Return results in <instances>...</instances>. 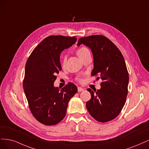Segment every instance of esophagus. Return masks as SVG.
Segmentation results:
<instances>
[{"mask_svg":"<svg viewBox=\"0 0 149 149\" xmlns=\"http://www.w3.org/2000/svg\"><path fill=\"white\" fill-rule=\"evenodd\" d=\"M84 88H81V87H78V92H82V91H84Z\"/></svg>","mask_w":149,"mask_h":149,"instance_id":"1","label":"esophagus"}]
</instances>
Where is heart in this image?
<instances>
[{
  "label": "heart",
  "mask_w": 149,
  "mask_h": 149,
  "mask_svg": "<svg viewBox=\"0 0 149 149\" xmlns=\"http://www.w3.org/2000/svg\"><path fill=\"white\" fill-rule=\"evenodd\" d=\"M87 51H88V49L87 48H86V47H81V48H80L77 50V54L78 56L80 57L82 55H84L85 53V52H87ZM65 62V57H64V61H63V63L64 64Z\"/></svg>",
  "instance_id": "b5f03b06"
}]
</instances>
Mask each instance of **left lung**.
Masks as SVG:
<instances>
[{"label":"left lung","mask_w":149,"mask_h":149,"mask_svg":"<svg viewBox=\"0 0 149 149\" xmlns=\"http://www.w3.org/2000/svg\"><path fill=\"white\" fill-rule=\"evenodd\" d=\"M84 45L93 57L92 75H99L101 88H88L91 99L86 103L90 114L97 121L105 123L116 118L126 103L129 74L121 51L113 42L102 35L80 38L77 46Z\"/></svg>","instance_id":"left-lung-1"}]
</instances>
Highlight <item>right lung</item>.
I'll return each mask as SVG.
<instances>
[{
	"instance_id": "add662e5",
	"label": "right lung",
	"mask_w": 149,
	"mask_h": 149,
	"mask_svg": "<svg viewBox=\"0 0 149 149\" xmlns=\"http://www.w3.org/2000/svg\"><path fill=\"white\" fill-rule=\"evenodd\" d=\"M76 41L75 36L47 37L32 51L26 61L24 92L31 113L45 125H55L64 119L69 100L77 92L72 83L61 90L54 85L56 75L62 69L60 54Z\"/></svg>"
}]
</instances>
